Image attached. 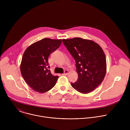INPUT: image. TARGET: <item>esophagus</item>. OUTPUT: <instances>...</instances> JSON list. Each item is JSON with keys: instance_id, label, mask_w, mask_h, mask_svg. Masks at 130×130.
Returning a JSON list of instances; mask_svg holds the SVG:
<instances>
[{"instance_id": "esophagus-1", "label": "esophagus", "mask_w": 130, "mask_h": 130, "mask_svg": "<svg viewBox=\"0 0 130 130\" xmlns=\"http://www.w3.org/2000/svg\"><path fill=\"white\" fill-rule=\"evenodd\" d=\"M68 73H69V71H68V70H65V71H64V73L62 74V75H64V76H66V75H68Z\"/></svg>"}]
</instances>
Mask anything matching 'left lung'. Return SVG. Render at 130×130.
I'll return each mask as SVG.
<instances>
[{
	"instance_id": "1",
	"label": "left lung",
	"mask_w": 130,
	"mask_h": 130,
	"mask_svg": "<svg viewBox=\"0 0 130 130\" xmlns=\"http://www.w3.org/2000/svg\"><path fill=\"white\" fill-rule=\"evenodd\" d=\"M63 43L76 61L78 80L71 86L82 94L95 89L103 81L106 72L105 55L95 42L75 38L63 39Z\"/></svg>"
}]
</instances>
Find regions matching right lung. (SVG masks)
I'll use <instances>...</instances> for the list:
<instances>
[{
	"instance_id": "1",
	"label": "right lung",
	"mask_w": 130,
	"mask_h": 130,
	"mask_svg": "<svg viewBox=\"0 0 130 130\" xmlns=\"http://www.w3.org/2000/svg\"><path fill=\"white\" fill-rule=\"evenodd\" d=\"M62 40L45 38L29 46L25 51L21 64L22 75L34 91L44 93L56 84L59 76L52 75L48 63L49 55L61 45Z\"/></svg>"
}]
</instances>
